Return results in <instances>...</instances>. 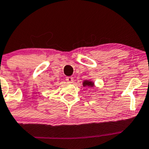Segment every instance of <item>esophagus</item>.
Listing matches in <instances>:
<instances>
[{"instance_id": "34e87169", "label": "esophagus", "mask_w": 149, "mask_h": 149, "mask_svg": "<svg viewBox=\"0 0 149 149\" xmlns=\"http://www.w3.org/2000/svg\"><path fill=\"white\" fill-rule=\"evenodd\" d=\"M66 81H68V82L72 83L74 81V78H73L72 77H66Z\"/></svg>"}]
</instances>
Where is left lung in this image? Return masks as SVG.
I'll return each instance as SVG.
<instances>
[{
    "label": "left lung",
    "instance_id": "1",
    "mask_svg": "<svg viewBox=\"0 0 149 149\" xmlns=\"http://www.w3.org/2000/svg\"><path fill=\"white\" fill-rule=\"evenodd\" d=\"M82 85L84 87H87L90 88L94 87L95 86L94 85V82L92 80H84L82 82Z\"/></svg>",
    "mask_w": 149,
    "mask_h": 149
}]
</instances>
